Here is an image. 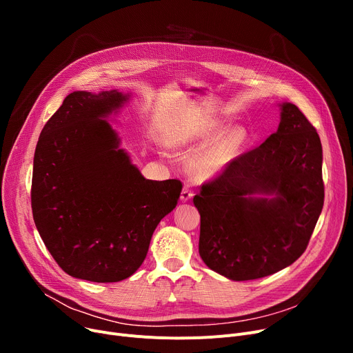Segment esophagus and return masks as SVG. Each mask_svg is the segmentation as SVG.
I'll return each mask as SVG.
<instances>
[{
  "label": "esophagus",
  "instance_id": "esophagus-1",
  "mask_svg": "<svg viewBox=\"0 0 353 353\" xmlns=\"http://www.w3.org/2000/svg\"><path fill=\"white\" fill-rule=\"evenodd\" d=\"M192 197H193V192H192V189H190L189 186H186V188H183L180 199H181L183 201H189V200H190Z\"/></svg>",
  "mask_w": 353,
  "mask_h": 353
}]
</instances>
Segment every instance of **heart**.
Listing matches in <instances>:
<instances>
[{"instance_id":"obj_1","label":"heart","mask_w":353,"mask_h":353,"mask_svg":"<svg viewBox=\"0 0 353 353\" xmlns=\"http://www.w3.org/2000/svg\"><path fill=\"white\" fill-rule=\"evenodd\" d=\"M214 133L216 132H213V130H209V132L200 133L197 139L209 140L214 136ZM245 140V130L236 127L216 141L203 147L190 159V169L193 174L200 179H213L221 174L236 160Z\"/></svg>"}]
</instances>
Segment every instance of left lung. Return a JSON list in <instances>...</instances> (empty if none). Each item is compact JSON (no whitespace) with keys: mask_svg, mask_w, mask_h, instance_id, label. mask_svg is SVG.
I'll return each mask as SVG.
<instances>
[{"mask_svg":"<svg viewBox=\"0 0 353 353\" xmlns=\"http://www.w3.org/2000/svg\"><path fill=\"white\" fill-rule=\"evenodd\" d=\"M276 133L203 184L199 253L230 281L279 272L302 256L325 199L321 139L302 111L281 103Z\"/></svg>","mask_w":353,"mask_h":353,"instance_id":"8db88e82","label":"left lung"}]
</instances>
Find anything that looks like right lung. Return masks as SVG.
<instances>
[{
	"mask_svg": "<svg viewBox=\"0 0 353 353\" xmlns=\"http://www.w3.org/2000/svg\"><path fill=\"white\" fill-rule=\"evenodd\" d=\"M130 94L74 91L46 123L34 154L31 208L54 261L77 279L110 283L144 262L177 205L180 180H148L107 119Z\"/></svg>",
	"mask_w": 353,
	"mask_h": 353,
	"instance_id": "right-lung-1",
	"label": "right lung"
}]
</instances>
